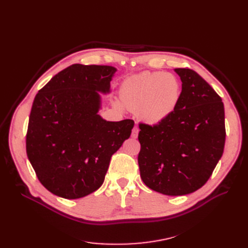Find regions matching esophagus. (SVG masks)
<instances>
[{"mask_svg": "<svg viewBox=\"0 0 248 248\" xmlns=\"http://www.w3.org/2000/svg\"><path fill=\"white\" fill-rule=\"evenodd\" d=\"M139 131H140V129H139L138 126H134L133 131H132V138H133V139H137V138H138Z\"/></svg>", "mask_w": 248, "mask_h": 248, "instance_id": "obj_1", "label": "esophagus"}]
</instances>
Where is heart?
I'll return each mask as SVG.
<instances>
[{
  "instance_id": "heart-1",
  "label": "heart",
  "mask_w": 248,
  "mask_h": 248,
  "mask_svg": "<svg viewBox=\"0 0 248 248\" xmlns=\"http://www.w3.org/2000/svg\"><path fill=\"white\" fill-rule=\"evenodd\" d=\"M120 96L123 104L115 102L116 108L139 112L142 121L155 124L176 109L181 84L171 73L144 71L126 78L121 85Z\"/></svg>"
}]
</instances>
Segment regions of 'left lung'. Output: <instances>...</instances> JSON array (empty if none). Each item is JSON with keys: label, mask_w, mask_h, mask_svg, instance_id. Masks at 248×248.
I'll list each match as a JSON object with an SVG mask.
<instances>
[{"label": "left lung", "mask_w": 248, "mask_h": 248, "mask_svg": "<svg viewBox=\"0 0 248 248\" xmlns=\"http://www.w3.org/2000/svg\"><path fill=\"white\" fill-rule=\"evenodd\" d=\"M180 101L163 122L139 124L138 155L142 182L152 190L181 196L211 177L225 145L224 106L216 91L192 69L176 68Z\"/></svg>", "instance_id": "1"}]
</instances>
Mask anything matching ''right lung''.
<instances>
[{
    "label": "right lung",
    "mask_w": 248,
    "mask_h": 248,
    "mask_svg": "<svg viewBox=\"0 0 248 248\" xmlns=\"http://www.w3.org/2000/svg\"><path fill=\"white\" fill-rule=\"evenodd\" d=\"M114 67L73 64L36 94L26 152L40 183L65 199H77L103 183L111 155L128 139L133 120L107 122L100 96L108 93Z\"/></svg>",
    "instance_id": "right-lung-1"
}]
</instances>
